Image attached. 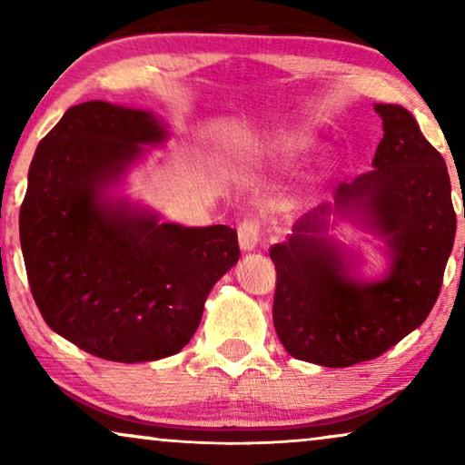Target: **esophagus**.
<instances>
[{
	"mask_svg": "<svg viewBox=\"0 0 465 465\" xmlns=\"http://www.w3.org/2000/svg\"><path fill=\"white\" fill-rule=\"evenodd\" d=\"M260 241V224L256 220H245L243 224L239 226V247L243 252L256 250Z\"/></svg>",
	"mask_w": 465,
	"mask_h": 465,
	"instance_id": "esophagus-1",
	"label": "esophagus"
}]
</instances>
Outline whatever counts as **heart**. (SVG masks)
<instances>
[{
	"mask_svg": "<svg viewBox=\"0 0 465 465\" xmlns=\"http://www.w3.org/2000/svg\"><path fill=\"white\" fill-rule=\"evenodd\" d=\"M311 145V139L304 137V135H288V137H282L279 142L275 143V152L283 156H296L301 154V152L309 150Z\"/></svg>",
	"mask_w": 465,
	"mask_h": 465,
	"instance_id": "1",
	"label": "heart"
}]
</instances>
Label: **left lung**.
I'll list each match as a JSON object with an SVG mask.
<instances>
[{
	"label": "left lung",
	"instance_id": "8db88e82",
	"mask_svg": "<svg viewBox=\"0 0 465 465\" xmlns=\"http://www.w3.org/2000/svg\"><path fill=\"white\" fill-rule=\"evenodd\" d=\"M383 139L372 171L342 182L332 205L304 213L277 269L272 323L292 358L328 368L374 360L421 326L442 288L457 218L447 163L402 105L377 104ZM353 214L386 241L391 271L361 282L330 240L327 215Z\"/></svg>",
	"mask_w": 465,
	"mask_h": 465
}]
</instances>
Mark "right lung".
Here are the masks:
<instances>
[{"mask_svg":"<svg viewBox=\"0 0 465 465\" xmlns=\"http://www.w3.org/2000/svg\"><path fill=\"white\" fill-rule=\"evenodd\" d=\"M167 135L152 112L86 101L63 114L29 167L18 231L31 294L56 334L110 361L182 351L239 260L232 228L161 224L107 194Z\"/></svg>","mask_w":465,"mask_h":465,"instance_id":"add662e5","label":"right lung"}]
</instances>
